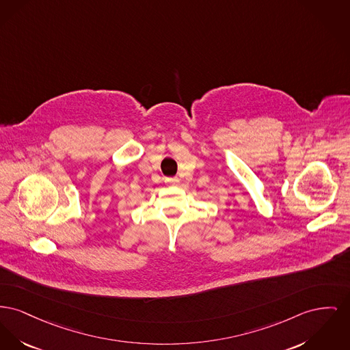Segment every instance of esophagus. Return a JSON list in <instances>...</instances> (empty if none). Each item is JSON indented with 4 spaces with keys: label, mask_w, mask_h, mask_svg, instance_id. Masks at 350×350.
<instances>
[{
    "label": "esophagus",
    "mask_w": 350,
    "mask_h": 350,
    "mask_svg": "<svg viewBox=\"0 0 350 350\" xmlns=\"http://www.w3.org/2000/svg\"><path fill=\"white\" fill-rule=\"evenodd\" d=\"M165 183L166 184H170V185H178L180 184V180L177 177H173V178H165Z\"/></svg>",
    "instance_id": "obj_1"
}]
</instances>
